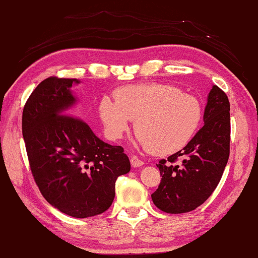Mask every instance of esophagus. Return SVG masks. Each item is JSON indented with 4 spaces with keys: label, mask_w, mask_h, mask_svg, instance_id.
<instances>
[{
    "label": "esophagus",
    "mask_w": 258,
    "mask_h": 258,
    "mask_svg": "<svg viewBox=\"0 0 258 258\" xmlns=\"http://www.w3.org/2000/svg\"><path fill=\"white\" fill-rule=\"evenodd\" d=\"M130 162H131V165H133V167H140L143 166L144 165V162L142 159H140L138 156H131L130 158Z\"/></svg>",
    "instance_id": "esophagus-1"
}]
</instances>
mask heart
<instances>
[{
    "label": "heart",
    "mask_w": 258,
    "mask_h": 258,
    "mask_svg": "<svg viewBox=\"0 0 258 258\" xmlns=\"http://www.w3.org/2000/svg\"><path fill=\"white\" fill-rule=\"evenodd\" d=\"M114 98L105 96L99 105L109 137L120 139L136 119L139 144L157 155H169L185 147L203 116L201 101L172 85H129L116 90Z\"/></svg>",
    "instance_id": "heart-1"
}]
</instances>
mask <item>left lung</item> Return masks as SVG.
<instances>
[{
  "mask_svg": "<svg viewBox=\"0 0 258 258\" xmlns=\"http://www.w3.org/2000/svg\"><path fill=\"white\" fill-rule=\"evenodd\" d=\"M229 111L228 96L213 85L203 115L205 125L183 149L156 164L162 179L152 199L159 210L189 212L215 191L229 158Z\"/></svg>",
  "mask_w": 258,
  "mask_h": 258,
  "instance_id": "obj_1",
  "label": "left lung"
}]
</instances>
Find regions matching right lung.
I'll return each mask as SVG.
<instances>
[{
  "label": "right lung",
  "instance_id": "obj_1",
  "mask_svg": "<svg viewBox=\"0 0 258 258\" xmlns=\"http://www.w3.org/2000/svg\"><path fill=\"white\" fill-rule=\"evenodd\" d=\"M73 83L79 81L50 76L33 90L23 108L22 135L42 197L66 215L87 218L111 207L116 178L130 171V162L121 146L102 142L76 116Z\"/></svg>",
  "mask_w": 258,
  "mask_h": 258
}]
</instances>
